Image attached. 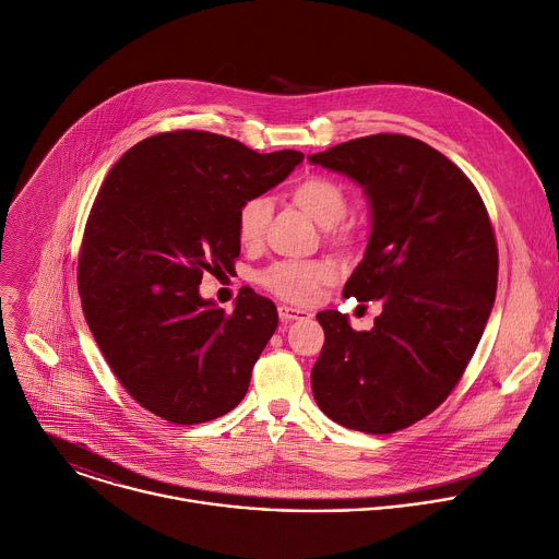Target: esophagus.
I'll return each instance as SVG.
<instances>
[{
    "mask_svg": "<svg viewBox=\"0 0 559 559\" xmlns=\"http://www.w3.org/2000/svg\"><path fill=\"white\" fill-rule=\"evenodd\" d=\"M277 312H280V319H282V321H295V319H310V317H312L308 310L293 308V306H286V304H282V306L277 308Z\"/></svg>",
    "mask_w": 559,
    "mask_h": 559,
    "instance_id": "esophagus-1",
    "label": "esophagus"
}]
</instances>
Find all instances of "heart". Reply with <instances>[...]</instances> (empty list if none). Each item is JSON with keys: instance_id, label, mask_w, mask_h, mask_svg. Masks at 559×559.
Masks as SVG:
<instances>
[{"instance_id": "obj_1", "label": "heart", "mask_w": 559, "mask_h": 559, "mask_svg": "<svg viewBox=\"0 0 559 559\" xmlns=\"http://www.w3.org/2000/svg\"><path fill=\"white\" fill-rule=\"evenodd\" d=\"M290 198L319 227H334L348 211V198L344 189L325 176L304 178L293 187ZM269 215L271 204L264 198H253L242 204L238 211V238L245 247L260 242ZM340 240H348L346 229L340 234ZM334 275L337 273H334L330 262H277L262 273V282L286 301L308 304L314 299L323 284L334 280Z\"/></svg>"}]
</instances>
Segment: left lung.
Instances as JSON below:
<instances>
[{
	"label": "left lung",
	"instance_id": "left-lung-1",
	"mask_svg": "<svg viewBox=\"0 0 559 559\" xmlns=\"http://www.w3.org/2000/svg\"><path fill=\"white\" fill-rule=\"evenodd\" d=\"M308 160L364 189L370 238L344 297L383 308L364 332L317 312L312 394L334 423L392 433L448 399L478 348L498 286L491 222L472 180L418 139L374 134Z\"/></svg>",
	"mask_w": 559,
	"mask_h": 559
}]
</instances>
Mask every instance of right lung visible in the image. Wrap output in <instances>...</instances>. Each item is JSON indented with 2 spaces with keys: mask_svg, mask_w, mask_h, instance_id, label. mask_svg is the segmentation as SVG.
<instances>
[{
  "mask_svg": "<svg viewBox=\"0 0 559 559\" xmlns=\"http://www.w3.org/2000/svg\"><path fill=\"white\" fill-rule=\"evenodd\" d=\"M301 160L180 130L141 141L109 169L85 225L79 293L111 372L152 414L195 425L245 399L277 328L275 304L249 288L227 314L198 286L204 273L234 271L238 211Z\"/></svg>",
  "mask_w": 559,
  "mask_h": 559,
  "instance_id": "1",
  "label": "right lung"
}]
</instances>
